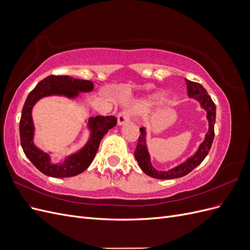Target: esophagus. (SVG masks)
I'll return each instance as SVG.
<instances>
[{
  "mask_svg": "<svg viewBox=\"0 0 250 250\" xmlns=\"http://www.w3.org/2000/svg\"><path fill=\"white\" fill-rule=\"evenodd\" d=\"M131 116H132V112L130 109H124L123 111H121L118 115V124L119 125L125 124L130 120Z\"/></svg>",
  "mask_w": 250,
  "mask_h": 250,
  "instance_id": "esophagus-1",
  "label": "esophagus"
}]
</instances>
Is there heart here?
<instances>
[{
	"instance_id": "obj_1",
	"label": "heart",
	"mask_w": 250,
	"mask_h": 250,
	"mask_svg": "<svg viewBox=\"0 0 250 250\" xmlns=\"http://www.w3.org/2000/svg\"><path fill=\"white\" fill-rule=\"evenodd\" d=\"M164 100V96L162 94H154L153 96H151L149 98V101L150 102H153V103H157V102H161Z\"/></svg>"
}]
</instances>
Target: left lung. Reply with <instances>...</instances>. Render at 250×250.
<instances>
[{"label": "left lung", "instance_id": "1", "mask_svg": "<svg viewBox=\"0 0 250 250\" xmlns=\"http://www.w3.org/2000/svg\"><path fill=\"white\" fill-rule=\"evenodd\" d=\"M188 88V96L198 101L200 106L207 111V119L208 121V131L206 134V139L200 144L198 150L190 158L178 165L177 167L170 169L168 171H157L153 168L152 164L150 162V155L146 145V129L145 127L140 128V137L137 148L134 151V157L137 160L140 168L147 175L157 178V179H173L183 177L187 174L194 170L197 166H199L202 161L208 154L209 149L213 144L215 131L214 126L216 122V105L208 96V92L201 84L197 82H193L188 79H185Z\"/></svg>", "mask_w": 250, "mask_h": 250}]
</instances>
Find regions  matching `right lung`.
I'll use <instances>...</instances> for the list:
<instances>
[{
  "label": "right lung",
  "mask_w": 250,
  "mask_h": 250,
  "mask_svg": "<svg viewBox=\"0 0 250 250\" xmlns=\"http://www.w3.org/2000/svg\"><path fill=\"white\" fill-rule=\"evenodd\" d=\"M94 89L92 81L75 79L62 75H51L40 81L29 93L20 121L21 145L24 153L35 167L44 175L51 177H72L85 171L94 161L102 138L109 129L117 125L115 116H96L89 118L88 128L90 137L85 146L78 152L67 156L62 164L51 163V157L34 145V125L32 121V108L40 99L47 96H64L74 99L79 93H88Z\"/></svg>",
  "instance_id": "1"
}]
</instances>
